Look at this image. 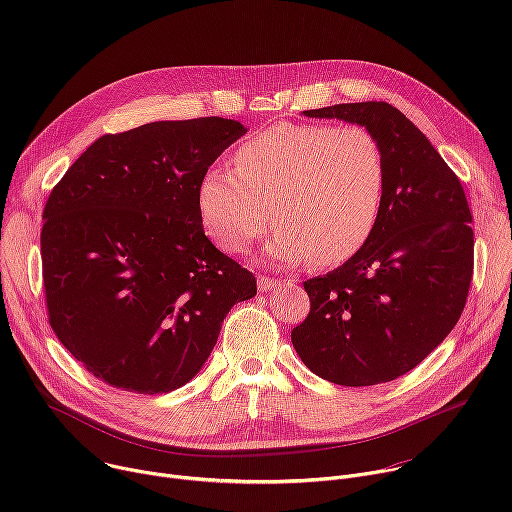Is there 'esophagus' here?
I'll return each instance as SVG.
<instances>
[{
    "label": "esophagus",
    "mask_w": 512,
    "mask_h": 512,
    "mask_svg": "<svg viewBox=\"0 0 512 512\" xmlns=\"http://www.w3.org/2000/svg\"><path fill=\"white\" fill-rule=\"evenodd\" d=\"M289 283V281H287ZM281 285V281H277V279H271V277H267V275H259L257 277V287H259V291H269V289H275V287H279Z\"/></svg>",
    "instance_id": "1"
}]
</instances>
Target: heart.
<instances>
[{"instance_id":"obj_1","label":"heart","mask_w":512,"mask_h":512,"mask_svg":"<svg viewBox=\"0 0 512 512\" xmlns=\"http://www.w3.org/2000/svg\"><path fill=\"white\" fill-rule=\"evenodd\" d=\"M385 190L387 160L371 129L281 121L239 145L233 170L204 172L198 210L229 253H247L275 218L271 259L332 267L369 243Z\"/></svg>"}]
</instances>
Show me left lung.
Segmentation results:
<instances>
[{"label":"left lung","instance_id":"8db88e82","mask_svg":"<svg viewBox=\"0 0 512 512\" xmlns=\"http://www.w3.org/2000/svg\"><path fill=\"white\" fill-rule=\"evenodd\" d=\"M304 115L371 129L385 152L387 190L369 243L304 281L310 314L291 330V344L330 383H389L415 369L462 316L474 271L470 206L458 176L393 105L342 103Z\"/></svg>","mask_w":512,"mask_h":512}]
</instances>
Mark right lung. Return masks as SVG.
I'll return each mask as SVG.
<instances>
[{"label":"right lung","instance_id":"obj_1","mask_svg":"<svg viewBox=\"0 0 512 512\" xmlns=\"http://www.w3.org/2000/svg\"><path fill=\"white\" fill-rule=\"evenodd\" d=\"M245 131L200 117L107 133L52 188L40 235L48 320L107 385L141 395L186 385L229 310L257 294L198 210L204 172Z\"/></svg>","mask_w":512,"mask_h":512}]
</instances>
